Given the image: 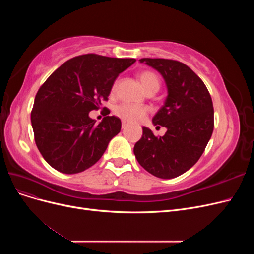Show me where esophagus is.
Returning a JSON list of instances; mask_svg holds the SVG:
<instances>
[{"instance_id":"34e87169","label":"esophagus","mask_w":254,"mask_h":254,"mask_svg":"<svg viewBox=\"0 0 254 254\" xmlns=\"http://www.w3.org/2000/svg\"><path fill=\"white\" fill-rule=\"evenodd\" d=\"M127 126H128L127 123H126V122H124V121H123V123H122V128H123V129H125Z\"/></svg>"}]
</instances>
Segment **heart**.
<instances>
[{"instance_id":"obj_1","label":"heart","mask_w":254,"mask_h":254,"mask_svg":"<svg viewBox=\"0 0 254 254\" xmlns=\"http://www.w3.org/2000/svg\"><path fill=\"white\" fill-rule=\"evenodd\" d=\"M137 79H139L145 92L158 91L160 88L159 77L155 73L150 71L141 72L137 75ZM115 86L117 84H114L113 88H115ZM114 112L124 122L134 124V123H139L145 119L146 114H147V109L144 108V107L122 104L115 108Z\"/></svg>"}]
</instances>
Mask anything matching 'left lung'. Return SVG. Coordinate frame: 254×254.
Listing matches in <instances>:
<instances>
[{"instance_id": "obj_1", "label": "left lung", "mask_w": 254, "mask_h": 254, "mask_svg": "<svg viewBox=\"0 0 254 254\" xmlns=\"http://www.w3.org/2000/svg\"><path fill=\"white\" fill-rule=\"evenodd\" d=\"M158 71L167 89L164 105L152 124L166 128L157 137L147 127L134 145L137 162L151 175L172 179L195 165L209 143L214 128L211 95L203 81L182 63L162 58L139 60Z\"/></svg>"}]
</instances>
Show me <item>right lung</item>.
Wrapping results in <instances>:
<instances>
[{
    "label": "right lung",
    "mask_w": 254,
    "mask_h": 254,
    "mask_svg": "<svg viewBox=\"0 0 254 254\" xmlns=\"http://www.w3.org/2000/svg\"><path fill=\"white\" fill-rule=\"evenodd\" d=\"M134 63L87 54L67 60L42 84L30 121L37 147L53 168L77 174L102 158L122 123L112 115L95 125L89 112L102 108L119 74Z\"/></svg>",
    "instance_id": "obj_1"
}]
</instances>
